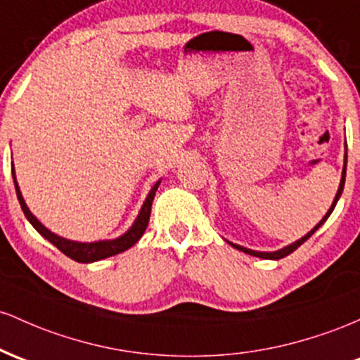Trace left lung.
<instances>
[{
  "label": "left lung",
  "mask_w": 360,
  "mask_h": 360,
  "mask_svg": "<svg viewBox=\"0 0 360 360\" xmlns=\"http://www.w3.org/2000/svg\"><path fill=\"white\" fill-rule=\"evenodd\" d=\"M345 172H347V143H345V155H343V168H342V179H340V185H338V191H337V195H335V199H333V202H332V205H330V209H328V212L325 214V216H323V219L320 221V223H318L316 226H314L313 229H311L309 233H306L304 236L302 238H300V240L297 241H294V243H290V245H288V246H284V248H281V250H276V252H257V250H252V248H246V246H241V245H236V243H231V241H228L229 245L233 246V248H236V250H241V252H245V253H248V255H252V257H258V258H267V260H278V258H284V257H288L289 253H292L294 250H297L300 248V246L304 243L306 240H308V238L311 236V234H313L314 231H316L318 228H320V226L325 223L326 219H328L330 217V214L333 212V209H335V205H337V202H338V199H340V195H342V192H343V185H345Z\"/></svg>",
  "instance_id": "1"
}]
</instances>
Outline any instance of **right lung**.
Returning <instances> with one entry per match:
<instances>
[{
	"mask_svg": "<svg viewBox=\"0 0 360 360\" xmlns=\"http://www.w3.org/2000/svg\"><path fill=\"white\" fill-rule=\"evenodd\" d=\"M11 173H13V181H15V188H17V197L20 202V207H22L23 214L28 219V223L34 226L37 229L40 236L46 238L47 241H51L56 248H59L60 252L64 253L66 257L72 258L75 262H79V264H91V262H98L103 260V258L117 255V253H122L126 250L131 248L132 245H136L139 241V238L143 236V233L146 231V226L149 223V216H151V204L153 199H155V193L158 191L161 179L153 185V188L149 191L146 200H144L143 207H141L139 214H137L136 221L132 223L131 228L127 229L126 233L120 234V236L114 238V240H100V241H72L68 240V238L59 236V234L52 233L51 229H47L34 214L30 212V209L27 207L25 199H23L22 192H20V187L17 184V175H15V168H11Z\"/></svg>",
	"mask_w": 360,
	"mask_h": 360,
	"instance_id": "obj_1",
	"label": "right lung"
}]
</instances>
